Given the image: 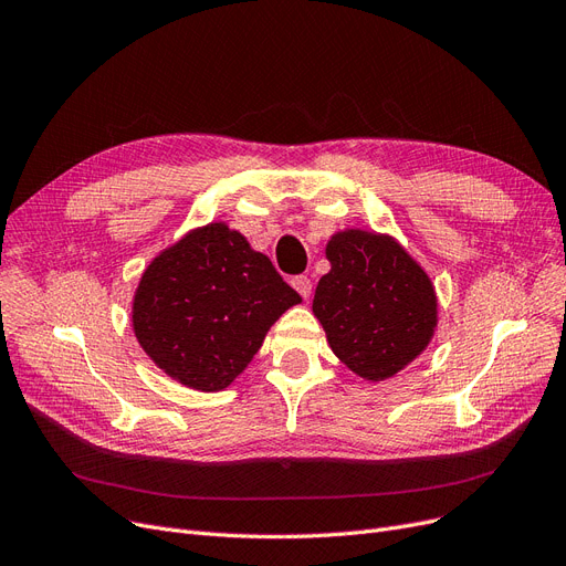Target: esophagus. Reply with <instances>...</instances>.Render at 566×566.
<instances>
[{"mask_svg": "<svg viewBox=\"0 0 566 566\" xmlns=\"http://www.w3.org/2000/svg\"><path fill=\"white\" fill-rule=\"evenodd\" d=\"M292 283V287H295L300 295L304 297V300H308L311 297V290H313V283H311V279L308 276H295L290 281Z\"/></svg>", "mask_w": 566, "mask_h": 566, "instance_id": "obj_1", "label": "esophagus"}]
</instances>
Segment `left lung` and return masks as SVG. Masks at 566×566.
I'll return each mask as SVG.
<instances>
[{
    "instance_id": "8db88e82",
    "label": "left lung",
    "mask_w": 566,
    "mask_h": 566,
    "mask_svg": "<svg viewBox=\"0 0 566 566\" xmlns=\"http://www.w3.org/2000/svg\"><path fill=\"white\" fill-rule=\"evenodd\" d=\"M325 255L329 271L315 287L313 315L329 348L359 378H392L432 342L439 323L432 279L390 234L342 230Z\"/></svg>"
}]
</instances>
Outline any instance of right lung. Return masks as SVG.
<instances>
[{"mask_svg":"<svg viewBox=\"0 0 566 566\" xmlns=\"http://www.w3.org/2000/svg\"><path fill=\"white\" fill-rule=\"evenodd\" d=\"M300 302L241 232L209 222L144 269L132 300V327L169 378L220 392L251 365L269 327Z\"/></svg>","mask_w":566,"mask_h":566,"instance_id":"right-lung-1","label":"right lung"}]
</instances>
